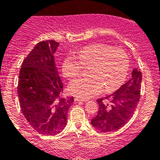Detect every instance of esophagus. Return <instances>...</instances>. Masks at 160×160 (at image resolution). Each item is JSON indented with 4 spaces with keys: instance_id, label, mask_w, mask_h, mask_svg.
<instances>
[{
    "instance_id": "obj_1",
    "label": "esophagus",
    "mask_w": 160,
    "mask_h": 160,
    "mask_svg": "<svg viewBox=\"0 0 160 160\" xmlns=\"http://www.w3.org/2000/svg\"><path fill=\"white\" fill-rule=\"evenodd\" d=\"M86 100H83L82 99V98H74V102H85Z\"/></svg>"
}]
</instances>
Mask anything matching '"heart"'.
I'll return each instance as SVG.
<instances>
[{"mask_svg": "<svg viewBox=\"0 0 160 160\" xmlns=\"http://www.w3.org/2000/svg\"><path fill=\"white\" fill-rule=\"evenodd\" d=\"M83 66H90L86 78L72 81L70 94L88 99L102 91L116 90L125 82L129 70V58L124 50L105 44L95 43L68 55L62 63V73L66 78L80 75Z\"/></svg>", "mask_w": 160, "mask_h": 160, "instance_id": "1", "label": "heart"}]
</instances>
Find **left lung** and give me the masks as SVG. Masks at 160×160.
Masks as SVG:
<instances>
[{"mask_svg":"<svg viewBox=\"0 0 160 160\" xmlns=\"http://www.w3.org/2000/svg\"><path fill=\"white\" fill-rule=\"evenodd\" d=\"M142 73L135 68L131 78L113 94L97 102L99 110L91 125L101 132H113L122 128L134 114L139 98Z\"/></svg>","mask_w":160,"mask_h":160,"instance_id":"8db88e82","label":"left lung"}]
</instances>
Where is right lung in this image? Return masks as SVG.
Wrapping results in <instances>:
<instances>
[{"label": "right lung", "instance_id": "obj_1", "mask_svg": "<svg viewBox=\"0 0 160 160\" xmlns=\"http://www.w3.org/2000/svg\"><path fill=\"white\" fill-rule=\"evenodd\" d=\"M59 43L38 42L22 64L18 79L20 106L30 126L44 135H56L67 122L73 98H63V83L53 54Z\"/></svg>", "mask_w": 160, "mask_h": 160}]
</instances>
